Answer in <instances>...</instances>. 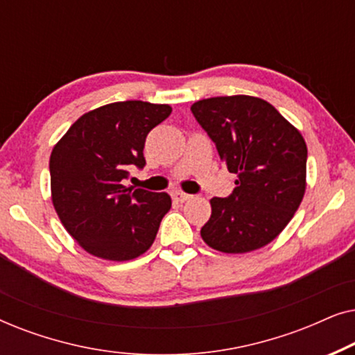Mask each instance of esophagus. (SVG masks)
<instances>
[{
    "instance_id": "esophagus-1",
    "label": "esophagus",
    "mask_w": 355,
    "mask_h": 355,
    "mask_svg": "<svg viewBox=\"0 0 355 355\" xmlns=\"http://www.w3.org/2000/svg\"><path fill=\"white\" fill-rule=\"evenodd\" d=\"M173 198H174V202L184 203V202L191 200L192 196H189V193H186V192H181V191H174V192H173Z\"/></svg>"
}]
</instances>
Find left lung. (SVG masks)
<instances>
[{"label":"left lung","instance_id":"obj_1","mask_svg":"<svg viewBox=\"0 0 355 355\" xmlns=\"http://www.w3.org/2000/svg\"><path fill=\"white\" fill-rule=\"evenodd\" d=\"M215 142L227 171L237 174L230 197H213L200 236L211 249H261L293 220L307 187V145L268 101L250 95L213 96L191 106Z\"/></svg>","mask_w":355,"mask_h":355}]
</instances>
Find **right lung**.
<instances>
[{
	"label": "right lung",
	"instance_id": "obj_1",
	"mask_svg": "<svg viewBox=\"0 0 355 355\" xmlns=\"http://www.w3.org/2000/svg\"><path fill=\"white\" fill-rule=\"evenodd\" d=\"M171 111L169 105L116 101L82 114L53 147V207L90 255L125 261L152 247L171 197L134 191L123 181L132 166H145L147 134Z\"/></svg>",
	"mask_w": 355,
	"mask_h": 355
}]
</instances>
